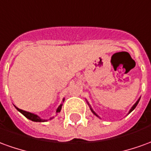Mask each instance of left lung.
<instances>
[{
    "label": "left lung",
    "mask_w": 151,
    "mask_h": 151,
    "mask_svg": "<svg viewBox=\"0 0 151 151\" xmlns=\"http://www.w3.org/2000/svg\"><path fill=\"white\" fill-rule=\"evenodd\" d=\"M140 99H141V98H140ZM140 99H139V100H138V101H137V102H136V103H135V105H133V106H132V109H130V111H129V113L132 112V110H133V109H134L136 108V107H137V105L138 102H139V101H140ZM90 109H91V112L93 113V114H95V115H96V116H97V117H99V116H98L97 114H96V113L94 112V111H93V109H91V106H90Z\"/></svg>",
    "instance_id": "8db88e82"
}]
</instances>
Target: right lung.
<instances>
[{"mask_svg":"<svg viewBox=\"0 0 151 151\" xmlns=\"http://www.w3.org/2000/svg\"><path fill=\"white\" fill-rule=\"evenodd\" d=\"M16 109L18 111H19V112L22 114H24L27 119H28L32 120V121H33V122H44L45 120L42 119H40V117L37 115H36L34 114H32V113H29V112H27V111H24L23 109H20L17 108L16 106H14ZM61 108H62V105H60L59 107H58L57 110H56V113H60L61 110Z\"/></svg>","mask_w":151,"mask_h":151,"instance_id":"obj_1","label":"right lung"}]
</instances>
